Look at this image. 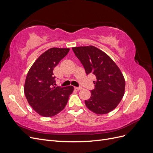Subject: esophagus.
<instances>
[{
  "label": "esophagus",
  "instance_id": "esophagus-1",
  "mask_svg": "<svg viewBox=\"0 0 153 153\" xmlns=\"http://www.w3.org/2000/svg\"><path fill=\"white\" fill-rule=\"evenodd\" d=\"M75 89H76V90H78V91H80V90L82 89V88L80 87H75Z\"/></svg>",
  "mask_w": 153,
  "mask_h": 153
}]
</instances>
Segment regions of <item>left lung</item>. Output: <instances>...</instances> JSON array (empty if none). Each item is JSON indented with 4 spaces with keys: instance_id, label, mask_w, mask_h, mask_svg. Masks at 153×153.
I'll list each match as a JSON object with an SVG mask.
<instances>
[{
    "instance_id": "left-lung-1",
    "label": "left lung",
    "mask_w": 153,
    "mask_h": 153,
    "mask_svg": "<svg viewBox=\"0 0 153 153\" xmlns=\"http://www.w3.org/2000/svg\"><path fill=\"white\" fill-rule=\"evenodd\" d=\"M80 60L87 75L96 78L91 96L85 100L87 107L97 114H105L113 110L124 94L125 80L113 60L103 51L93 46L72 48Z\"/></svg>"
}]
</instances>
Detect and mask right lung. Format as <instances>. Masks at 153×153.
<instances>
[{
    "label": "right lung",
    "instance_id": "add662e5",
    "mask_svg": "<svg viewBox=\"0 0 153 153\" xmlns=\"http://www.w3.org/2000/svg\"><path fill=\"white\" fill-rule=\"evenodd\" d=\"M69 48H52L41 55L30 68L24 85L28 103L41 116L57 114L65 107L74 88L55 87L53 68L66 56Z\"/></svg>",
    "mask_w": 153,
    "mask_h": 153
}]
</instances>
